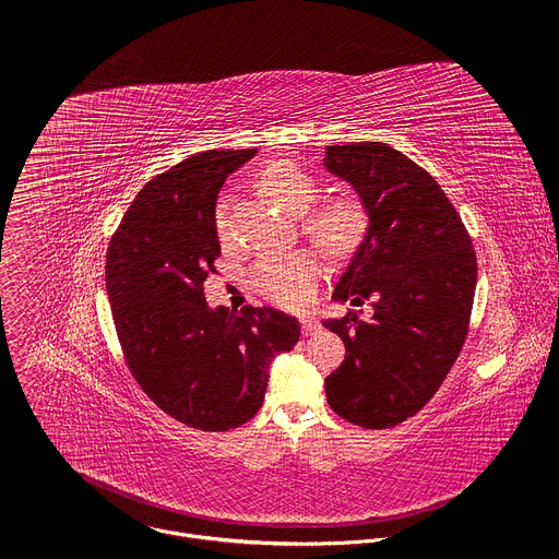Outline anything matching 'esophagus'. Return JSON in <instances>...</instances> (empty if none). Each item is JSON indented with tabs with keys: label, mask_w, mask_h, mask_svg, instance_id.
Here are the masks:
<instances>
[{
	"label": "esophagus",
	"mask_w": 559,
	"mask_h": 559,
	"mask_svg": "<svg viewBox=\"0 0 559 559\" xmlns=\"http://www.w3.org/2000/svg\"><path fill=\"white\" fill-rule=\"evenodd\" d=\"M300 328H302L305 336H311V334H316L318 330H321V323H318L313 316H302L300 318Z\"/></svg>",
	"instance_id": "1"
}]
</instances>
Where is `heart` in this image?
Here are the masks:
<instances>
[{
	"instance_id": "1",
	"label": "heart",
	"mask_w": 559,
	"mask_h": 559,
	"mask_svg": "<svg viewBox=\"0 0 559 559\" xmlns=\"http://www.w3.org/2000/svg\"><path fill=\"white\" fill-rule=\"evenodd\" d=\"M265 194L292 214H302V231L334 259L354 257L369 234L371 214L354 192H338L318 201V181L289 158H276L261 170ZM216 229L229 234V197L216 203ZM323 263L311 250H296L283 257H265L250 270V285L270 302L285 309H300L311 300L321 281Z\"/></svg>"
}]
</instances>
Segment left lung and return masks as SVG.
Masks as SVG:
<instances>
[{"label":"left lung","instance_id":"left-lung-1","mask_svg":"<svg viewBox=\"0 0 559 559\" xmlns=\"http://www.w3.org/2000/svg\"><path fill=\"white\" fill-rule=\"evenodd\" d=\"M325 168L354 186L369 234L334 289L349 309L323 325L345 343L325 378L330 407L352 425L389 429L416 416L464 345L477 281L471 236L438 181L380 141L328 145Z\"/></svg>","mask_w":559,"mask_h":559}]
</instances>
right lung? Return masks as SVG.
<instances>
[{"label": "right lung", "mask_w": 559, "mask_h": 559, "mask_svg": "<svg viewBox=\"0 0 559 559\" xmlns=\"http://www.w3.org/2000/svg\"><path fill=\"white\" fill-rule=\"evenodd\" d=\"M257 150H205L147 181L106 254V289L123 358L150 401L201 431L252 420L270 362L294 349L298 321L272 307L210 309L221 257L216 197Z\"/></svg>", "instance_id": "right-lung-1"}]
</instances>
